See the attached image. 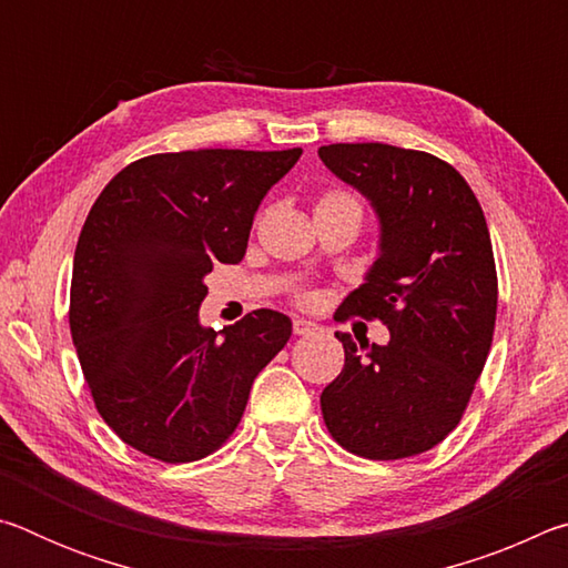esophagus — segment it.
<instances>
[{"mask_svg":"<svg viewBox=\"0 0 568 568\" xmlns=\"http://www.w3.org/2000/svg\"><path fill=\"white\" fill-rule=\"evenodd\" d=\"M313 331H315V325L311 321H303V318H295L293 321V333L295 335H307V333H313Z\"/></svg>","mask_w":568,"mask_h":568,"instance_id":"esophagus-1","label":"esophagus"}]
</instances>
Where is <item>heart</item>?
Instances as JSON below:
<instances>
[{
	"label": "heart",
	"mask_w": 568,
	"mask_h": 568,
	"mask_svg": "<svg viewBox=\"0 0 568 568\" xmlns=\"http://www.w3.org/2000/svg\"><path fill=\"white\" fill-rule=\"evenodd\" d=\"M315 213H343V215H353L355 220H363V203L358 195H353L348 190H328L323 192L318 205H315ZM297 301L303 305H313L315 303V293H297Z\"/></svg>",
	"instance_id": "obj_1"
}]
</instances>
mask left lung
Wrapping results in <instances>:
<instances>
[{
  "mask_svg": "<svg viewBox=\"0 0 568 568\" xmlns=\"http://www.w3.org/2000/svg\"><path fill=\"white\" fill-rule=\"evenodd\" d=\"M318 155L381 223V255L343 318L390 333L386 345L335 333L345 365L323 390V420L355 456L423 454L458 426L491 351L498 281L484 210L458 170L428 152L338 142Z\"/></svg>",
  "mask_w": 568,
  "mask_h": 568,
  "instance_id": "1",
  "label": "left lung"
}]
</instances>
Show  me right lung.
I'll use <instances>...</instances> for the list:
<instances>
[{
	"instance_id": "obj_1",
	"label": "right lung",
	"mask_w": 568,
	"mask_h": 568,
	"mask_svg": "<svg viewBox=\"0 0 568 568\" xmlns=\"http://www.w3.org/2000/svg\"><path fill=\"white\" fill-rule=\"evenodd\" d=\"M301 155L162 152L94 200L74 250L70 331L98 413L140 454L190 464L217 450L291 338V318L267 307L220 333L197 311L205 275L243 261L257 205Z\"/></svg>"
}]
</instances>
